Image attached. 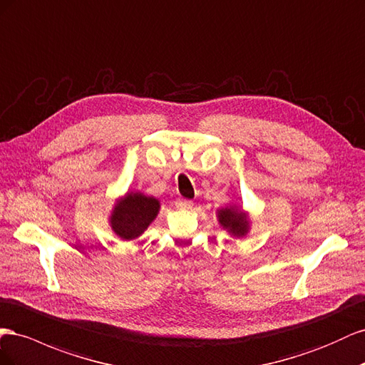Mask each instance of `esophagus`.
<instances>
[{
	"instance_id": "34e87169",
	"label": "esophagus",
	"mask_w": 365,
	"mask_h": 365,
	"mask_svg": "<svg viewBox=\"0 0 365 365\" xmlns=\"http://www.w3.org/2000/svg\"><path fill=\"white\" fill-rule=\"evenodd\" d=\"M192 205L194 203L188 199H177V202H175V206L182 207V210H190V207H192Z\"/></svg>"
}]
</instances>
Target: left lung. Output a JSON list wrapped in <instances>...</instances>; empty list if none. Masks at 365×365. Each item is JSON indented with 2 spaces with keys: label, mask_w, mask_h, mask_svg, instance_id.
I'll return each instance as SVG.
<instances>
[{
  "label": "left lung",
  "mask_w": 365,
  "mask_h": 365,
  "mask_svg": "<svg viewBox=\"0 0 365 365\" xmlns=\"http://www.w3.org/2000/svg\"><path fill=\"white\" fill-rule=\"evenodd\" d=\"M218 222L235 237H243L249 229L247 217L242 211L235 210L234 206L218 211Z\"/></svg>",
  "instance_id": "left-lung-1"
}]
</instances>
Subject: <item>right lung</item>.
<instances>
[{
	"label": "right lung",
	"mask_w": 365,
	"mask_h": 365,
	"mask_svg": "<svg viewBox=\"0 0 365 365\" xmlns=\"http://www.w3.org/2000/svg\"><path fill=\"white\" fill-rule=\"evenodd\" d=\"M159 200L140 192H131L120 200L111 214V227L122 240H134L150 226L159 212Z\"/></svg>",
	"instance_id": "obj_1"
}]
</instances>
